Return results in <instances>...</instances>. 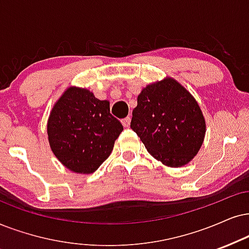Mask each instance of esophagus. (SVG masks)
Wrapping results in <instances>:
<instances>
[{
	"instance_id": "obj_1",
	"label": "esophagus",
	"mask_w": 249,
	"mask_h": 249,
	"mask_svg": "<svg viewBox=\"0 0 249 249\" xmlns=\"http://www.w3.org/2000/svg\"><path fill=\"white\" fill-rule=\"evenodd\" d=\"M121 122H122L123 126H124V127H128V126H130V123H131V117H130V116H127V117L123 118Z\"/></svg>"
}]
</instances>
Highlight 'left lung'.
<instances>
[{
    "label": "left lung",
    "instance_id": "obj_1",
    "mask_svg": "<svg viewBox=\"0 0 249 249\" xmlns=\"http://www.w3.org/2000/svg\"><path fill=\"white\" fill-rule=\"evenodd\" d=\"M131 128L156 160L177 168L199 152L206 123L194 97L168 78L143 88L132 111Z\"/></svg>",
    "mask_w": 249,
    "mask_h": 249
}]
</instances>
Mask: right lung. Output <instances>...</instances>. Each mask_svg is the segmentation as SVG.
Segmentation results:
<instances>
[{
	"instance_id": "add662e5",
	"label": "right lung",
	"mask_w": 249,
	"mask_h": 249,
	"mask_svg": "<svg viewBox=\"0 0 249 249\" xmlns=\"http://www.w3.org/2000/svg\"><path fill=\"white\" fill-rule=\"evenodd\" d=\"M123 125L110 114L108 101L87 89L65 90L50 112L48 139L53 153L78 174H92L111 154Z\"/></svg>"
}]
</instances>
